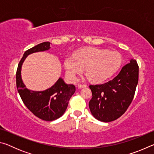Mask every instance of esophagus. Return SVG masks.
I'll list each match as a JSON object with an SVG mask.
<instances>
[{
	"instance_id": "esophagus-1",
	"label": "esophagus",
	"mask_w": 154,
	"mask_h": 154,
	"mask_svg": "<svg viewBox=\"0 0 154 154\" xmlns=\"http://www.w3.org/2000/svg\"><path fill=\"white\" fill-rule=\"evenodd\" d=\"M86 87H87L86 85H78V88H79V89H82V88H84Z\"/></svg>"
}]
</instances>
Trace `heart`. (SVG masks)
<instances>
[{
  "mask_svg": "<svg viewBox=\"0 0 154 154\" xmlns=\"http://www.w3.org/2000/svg\"><path fill=\"white\" fill-rule=\"evenodd\" d=\"M122 61V56L118 51L89 48L78 51L75 56H67L64 66L70 81H75L77 75L82 73L85 69L87 77L92 82L100 83L116 73Z\"/></svg>",
  "mask_w": 154,
  "mask_h": 154,
  "instance_id": "obj_1",
  "label": "heart"
}]
</instances>
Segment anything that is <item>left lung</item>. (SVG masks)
Instances as JSON below:
<instances>
[{
	"instance_id": "obj_1",
	"label": "left lung",
	"mask_w": 154,
	"mask_h": 154,
	"mask_svg": "<svg viewBox=\"0 0 154 154\" xmlns=\"http://www.w3.org/2000/svg\"><path fill=\"white\" fill-rule=\"evenodd\" d=\"M139 81V66L134 59L122 67L116 77L104 84L91 85L89 107L99 121L109 122L122 116L131 103Z\"/></svg>"
}]
</instances>
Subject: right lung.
<instances>
[{"instance_id":"obj_1","label":"right lung","mask_w":154,"mask_h":154,"mask_svg":"<svg viewBox=\"0 0 154 154\" xmlns=\"http://www.w3.org/2000/svg\"><path fill=\"white\" fill-rule=\"evenodd\" d=\"M49 49L50 43L43 42L26 51L16 72L17 91L24 105L35 116L45 121H53L60 118L75 92V85L67 84L62 77H59L51 87L43 91H33L26 87L22 79V66L25 59L30 54Z\"/></svg>"}]
</instances>
